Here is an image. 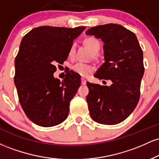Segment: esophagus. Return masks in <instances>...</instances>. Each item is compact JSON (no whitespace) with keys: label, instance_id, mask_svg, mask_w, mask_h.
I'll use <instances>...</instances> for the list:
<instances>
[{"label":"esophagus","instance_id":"1","mask_svg":"<svg viewBox=\"0 0 159 159\" xmlns=\"http://www.w3.org/2000/svg\"><path fill=\"white\" fill-rule=\"evenodd\" d=\"M86 82H87V81H86L84 78H81V84L82 85H85L86 84Z\"/></svg>","mask_w":159,"mask_h":159}]
</instances>
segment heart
Returning <instances> with one entry per match:
<instances>
[{"label":"heart","instance_id":"obj_1","mask_svg":"<svg viewBox=\"0 0 159 159\" xmlns=\"http://www.w3.org/2000/svg\"><path fill=\"white\" fill-rule=\"evenodd\" d=\"M84 43L86 46L94 54H98L100 50V43L99 41L95 37H88L85 39ZM75 48L76 45L75 43H73L71 45L70 48H69V56L70 57H73L75 54ZM72 70L75 72L80 75L82 77H87L89 75L92 73L93 72L94 68L91 65L87 64V63H75L73 66H72Z\"/></svg>","mask_w":159,"mask_h":159}]
</instances>
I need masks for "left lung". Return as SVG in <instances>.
Masks as SVG:
<instances>
[{
  "instance_id": "obj_1",
  "label": "left lung",
  "mask_w": 159,
  "mask_h": 159,
  "mask_svg": "<svg viewBox=\"0 0 159 159\" xmlns=\"http://www.w3.org/2000/svg\"><path fill=\"white\" fill-rule=\"evenodd\" d=\"M86 34L104 43L105 63L94 76L111 81V86L87 82L90 116L98 123L116 125L132 114L139 101L144 73L143 51L135 34L117 24L91 27Z\"/></svg>"
}]
</instances>
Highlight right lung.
Segmentation results:
<instances>
[{
	"label": "right lung",
	"instance_id": "right-lung-1",
	"mask_svg": "<svg viewBox=\"0 0 159 159\" xmlns=\"http://www.w3.org/2000/svg\"><path fill=\"white\" fill-rule=\"evenodd\" d=\"M85 27L41 26L23 37L15 60L14 81L19 102L28 119L43 127L63 123L81 76L68 70L61 81L54 78L56 64H63L69 48ZM59 66V65H58Z\"/></svg>",
	"mask_w": 159,
	"mask_h": 159
}]
</instances>
